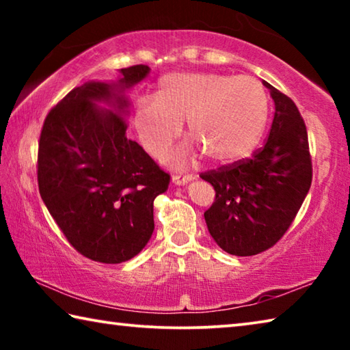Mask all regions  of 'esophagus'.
Instances as JSON below:
<instances>
[{"label":"esophagus","mask_w":350,"mask_h":350,"mask_svg":"<svg viewBox=\"0 0 350 350\" xmlns=\"http://www.w3.org/2000/svg\"><path fill=\"white\" fill-rule=\"evenodd\" d=\"M191 179H193L191 176H177V174H174L173 177H171V182H173L174 185H185V183L189 182Z\"/></svg>","instance_id":"34e87169"}]
</instances>
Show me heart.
Returning a JSON list of instances; mask_svg holds the SVG:
<instances>
[{
	"label": "heart",
	"instance_id": "1",
	"mask_svg": "<svg viewBox=\"0 0 350 350\" xmlns=\"http://www.w3.org/2000/svg\"><path fill=\"white\" fill-rule=\"evenodd\" d=\"M270 117V97L262 83L248 75L173 72L159 80L156 97L134 105V126L145 150L161 159L187 120L193 140L174 154L187 163L198 150L215 162H232L250 152Z\"/></svg>",
	"mask_w": 350,
	"mask_h": 350
}]
</instances>
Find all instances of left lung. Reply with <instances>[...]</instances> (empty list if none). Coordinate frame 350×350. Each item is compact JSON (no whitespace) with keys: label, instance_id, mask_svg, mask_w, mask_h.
Returning a JSON list of instances; mask_svg holds the SVG:
<instances>
[{"label":"left lung","instance_id":"1","mask_svg":"<svg viewBox=\"0 0 350 350\" xmlns=\"http://www.w3.org/2000/svg\"><path fill=\"white\" fill-rule=\"evenodd\" d=\"M275 102L269 137L252 157L200 174L216 191L204 213L224 252L253 256L269 250L292 225L312 183L306 123L293 100L264 81Z\"/></svg>","mask_w":350,"mask_h":350}]
</instances>
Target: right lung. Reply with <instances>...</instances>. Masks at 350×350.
Listing matches in <instances>:
<instances>
[{
	"mask_svg": "<svg viewBox=\"0 0 350 350\" xmlns=\"http://www.w3.org/2000/svg\"><path fill=\"white\" fill-rule=\"evenodd\" d=\"M120 74L117 83L74 88L49 111L38 142L41 199L69 244L103 264L125 262L142 252L154 232V199L170 183V174L126 137L123 91L150 68L135 64Z\"/></svg>",
	"mask_w": 350,
	"mask_h": 350,
	"instance_id": "1",
	"label": "right lung"
}]
</instances>
